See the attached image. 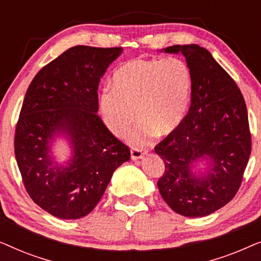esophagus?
<instances>
[{"label":"esophagus","mask_w":261,"mask_h":261,"mask_svg":"<svg viewBox=\"0 0 261 261\" xmlns=\"http://www.w3.org/2000/svg\"><path fill=\"white\" fill-rule=\"evenodd\" d=\"M144 154H145V152L141 151V149H139V148H133L130 151V158L133 160L141 159L142 156H144Z\"/></svg>","instance_id":"34e87169"}]
</instances>
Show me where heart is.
Returning <instances> with one entry per match:
<instances>
[{
    "instance_id": "1",
    "label": "heart",
    "mask_w": 261,
    "mask_h": 261,
    "mask_svg": "<svg viewBox=\"0 0 261 261\" xmlns=\"http://www.w3.org/2000/svg\"><path fill=\"white\" fill-rule=\"evenodd\" d=\"M191 87V71L183 59H133L115 71L112 89L99 96V109L116 135L126 133L137 116L140 122L129 140L144 146L154 132L165 135L179 126L187 114Z\"/></svg>"
}]
</instances>
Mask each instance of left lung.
<instances>
[{"instance_id":"8db88e82","label":"left lung","mask_w":261,"mask_h":261,"mask_svg":"<svg viewBox=\"0 0 261 261\" xmlns=\"http://www.w3.org/2000/svg\"><path fill=\"white\" fill-rule=\"evenodd\" d=\"M160 52L185 57L192 87L188 114L154 148L165 164L158 189L173 212L206 216L230 202L241 185L252 148L247 108L208 49L191 44Z\"/></svg>"}]
</instances>
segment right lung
<instances>
[{"mask_svg":"<svg viewBox=\"0 0 261 261\" xmlns=\"http://www.w3.org/2000/svg\"><path fill=\"white\" fill-rule=\"evenodd\" d=\"M122 47L74 46L42 67L24 96L16 124L15 158L24 188L51 215H88L105 194L114 171L130 159L98 112V84ZM65 137L71 156L59 164L53 142Z\"/></svg>","mask_w":261,"mask_h":261,"instance_id":"1","label":"right lung"}]
</instances>
